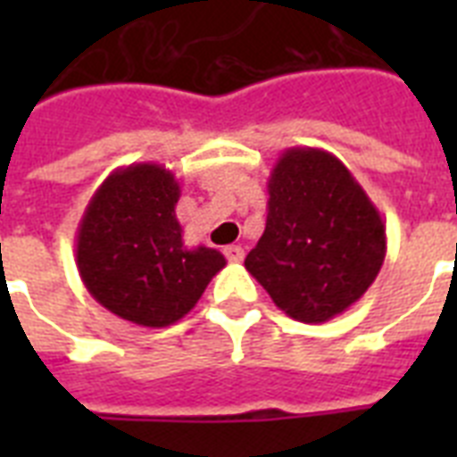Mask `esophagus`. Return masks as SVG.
<instances>
[{
    "label": "esophagus",
    "mask_w": 457,
    "mask_h": 457,
    "mask_svg": "<svg viewBox=\"0 0 457 457\" xmlns=\"http://www.w3.org/2000/svg\"><path fill=\"white\" fill-rule=\"evenodd\" d=\"M225 256H228L229 263H242L244 249L242 246H237V244H232V246H228V249H225Z\"/></svg>",
    "instance_id": "34e87169"
}]
</instances>
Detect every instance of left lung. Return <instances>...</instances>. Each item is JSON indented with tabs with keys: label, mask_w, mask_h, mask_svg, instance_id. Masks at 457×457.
<instances>
[{
	"label": "left lung",
	"mask_w": 457,
	"mask_h": 457,
	"mask_svg": "<svg viewBox=\"0 0 457 457\" xmlns=\"http://www.w3.org/2000/svg\"><path fill=\"white\" fill-rule=\"evenodd\" d=\"M268 194L246 270L289 318L318 325L341 315L382 270L386 228L377 206L339 158L312 146L279 154Z\"/></svg>",
	"instance_id": "8db88e82"
}]
</instances>
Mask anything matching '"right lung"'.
<instances>
[{
	"instance_id": "right-lung-1",
	"label": "right lung",
	"mask_w": 457,
	"mask_h": 457,
	"mask_svg": "<svg viewBox=\"0 0 457 457\" xmlns=\"http://www.w3.org/2000/svg\"><path fill=\"white\" fill-rule=\"evenodd\" d=\"M179 182L165 165L132 163L104 179L75 235V263L92 299L142 327L192 311L225 268L220 251L182 242Z\"/></svg>"
}]
</instances>
